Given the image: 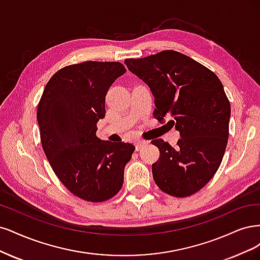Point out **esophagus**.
Returning <instances> with one entry per match:
<instances>
[{
	"instance_id": "1",
	"label": "esophagus",
	"mask_w": 260,
	"mask_h": 260,
	"mask_svg": "<svg viewBox=\"0 0 260 260\" xmlns=\"http://www.w3.org/2000/svg\"><path fill=\"white\" fill-rule=\"evenodd\" d=\"M148 144V141H146V140H140V141H137L136 142V150L137 151H139V150L144 147V146H146Z\"/></svg>"
}]
</instances>
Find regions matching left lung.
<instances>
[{"instance_id":"left-lung-1","label":"left lung","mask_w":260,"mask_h":260,"mask_svg":"<svg viewBox=\"0 0 260 260\" xmlns=\"http://www.w3.org/2000/svg\"><path fill=\"white\" fill-rule=\"evenodd\" d=\"M128 70L150 87L153 115L180 134L177 147L163 139L152 144L160 157L152 164L153 179L165 193L192 196L219 169L229 137L231 108L217 75L192 58L163 51L125 60Z\"/></svg>"}]
</instances>
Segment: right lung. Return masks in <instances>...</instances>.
Here are the masks:
<instances>
[{
    "label": "right lung",
    "instance_id": "1",
    "mask_svg": "<svg viewBox=\"0 0 260 260\" xmlns=\"http://www.w3.org/2000/svg\"><path fill=\"white\" fill-rule=\"evenodd\" d=\"M126 72L121 62L67 66L47 82L38 106L42 147L56 176L72 194L104 202L121 190L135 147L102 140L97 122L113 82Z\"/></svg>",
    "mask_w": 260,
    "mask_h": 260
}]
</instances>
